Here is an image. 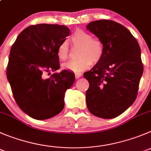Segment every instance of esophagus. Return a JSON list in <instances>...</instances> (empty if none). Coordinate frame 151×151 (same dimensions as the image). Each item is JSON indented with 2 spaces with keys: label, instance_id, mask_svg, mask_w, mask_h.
<instances>
[{
  "label": "esophagus",
  "instance_id": "1",
  "mask_svg": "<svg viewBox=\"0 0 151 151\" xmlns=\"http://www.w3.org/2000/svg\"><path fill=\"white\" fill-rule=\"evenodd\" d=\"M82 74L81 73H75V76H76V78H79L80 77H81Z\"/></svg>",
  "mask_w": 151,
  "mask_h": 151
}]
</instances>
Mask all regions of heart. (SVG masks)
<instances>
[{
  "instance_id": "b5f03b06",
  "label": "heart",
  "mask_w": 151,
  "mask_h": 151,
  "mask_svg": "<svg viewBox=\"0 0 151 151\" xmlns=\"http://www.w3.org/2000/svg\"><path fill=\"white\" fill-rule=\"evenodd\" d=\"M73 46L80 47L78 58L63 64V67L75 73H80L88 69L92 64H96L102 59L104 47L102 41L84 30L78 29L72 34L70 38ZM57 56L60 61H65L69 55V47L67 42L61 43L57 48Z\"/></svg>"
}]
</instances>
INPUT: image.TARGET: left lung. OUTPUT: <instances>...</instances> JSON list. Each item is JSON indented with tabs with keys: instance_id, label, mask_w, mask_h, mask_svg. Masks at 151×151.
Here are the masks:
<instances>
[{
	"instance_id": "8db88e82",
	"label": "left lung",
	"mask_w": 151,
	"mask_h": 151,
	"mask_svg": "<svg viewBox=\"0 0 151 151\" xmlns=\"http://www.w3.org/2000/svg\"><path fill=\"white\" fill-rule=\"evenodd\" d=\"M87 29L104 44L102 59L84 73L89 81V111L102 119L124 113L136 100L143 73L141 49L126 27L110 20L90 22Z\"/></svg>"
}]
</instances>
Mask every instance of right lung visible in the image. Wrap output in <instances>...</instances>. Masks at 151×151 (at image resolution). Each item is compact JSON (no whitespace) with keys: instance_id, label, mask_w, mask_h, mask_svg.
<instances>
[{"instance_id":"1","label":"right lung","mask_w":151,"mask_h":151,"mask_svg":"<svg viewBox=\"0 0 151 151\" xmlns=\"http://www.w3.org/2000/svg\"><path fill=\"white\" fill-rule=\"evenodd\" d=\"M70 32L64 25H31L11 47L7 79L18 107L35 119H47L61 113L64 93L74 83L75 75L67 70L44 78L45 73L60 68L57 48Z\"/></svg>"}]
</instances>
